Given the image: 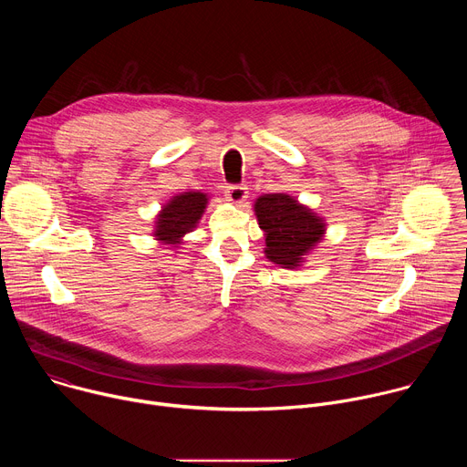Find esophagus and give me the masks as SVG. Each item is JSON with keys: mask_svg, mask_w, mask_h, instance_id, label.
Here are the masks:
<instances>
[{"mask_svg": "<svg viewBox=\"0 0 467 467\" xmlns=\"http://www.w3.org/2000/svg\"><path fill=\"white\" fill-rule=\"evenodd\" d=\"M225 195L233 203H242L247 197V186L245 184H229L225 188Z\"/></svg>", "mask_w": 467, "mask_h": 467, "instance_id": "34e87169", "label": "esophagus"}]
</instances>
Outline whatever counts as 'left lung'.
Segmentation results:
<instances>
[{
  "label": "left lung",
  "instance_id": "left-lung-1",
  "mask_svg": "<svg viewBox=\"0 0 467 467\" xmlns=\"http://www.w3.org/2000/svg\"><path fill=\"white\" fill-rule=\"evenodd\" d=\"M260 229L265 233V256L294 268L323 236L325 223L310 209L286 193H265L254 203Z\"/></svg>",
  "mask_w": 467,
  "mask_h": 467
}]
</instances>
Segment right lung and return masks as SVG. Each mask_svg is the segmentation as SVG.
Listing matches in <instances>:
<instances>
[{
	"instance_id": "1",
	"label": "right lung",
	"mask_w": 467,
	"mask_h": 467,
	"mask_svg": "<svg viewBox=\"0 0 467 467\" xmlns=\"http://www.w3.org/2000/svg\"><path fill=\"white\" fill-rule=\"evenodd\" d=\"M207 207V193L184 192L175 195L157 218L155 236L166 244H177L202 220Z\"/></svg>"
}]
</instances>
